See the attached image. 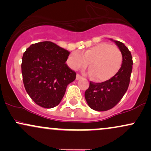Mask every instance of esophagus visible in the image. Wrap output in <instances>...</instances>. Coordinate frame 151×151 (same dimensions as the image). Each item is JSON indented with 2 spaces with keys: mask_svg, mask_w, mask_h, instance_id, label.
I'll return each instance as SVG.
<instances>
[{
  "mask_svg": "<svg viewBox=\"0 0 151 151\" xmlns=\"http://www.w3.org/2000/svg\"><path fill=\"white\" fill-rule=\"evenodd\" d=\"M81 78H82V77H81V75H79V74H77V77H76V79H77V80H79V79H81Z\"/></svg>",
  "mask_w": 151,
  "mask_h": 151,
  "instance_id": "esophagus-1",
  "label": "esophagus"
}]
</instances>
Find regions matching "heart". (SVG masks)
<instances>
[{"instance_id":"1","label":"heart","mask_w":151,"mask_h":151,"mask_svg":"<svg viewBox=\"0 0 151 151\" xmlns=\"http://www.w3.org/2000/svg\"><path fill=\"white\" fill-rule=\"evenodd\" d=\"M89 75L99 82L108 81L120 70L123 63L121 51L106 42H101L86 50L83 55L74 51L67 59V64L74 70L85 68L89 65Z\"/></svg>"}]
</instances>
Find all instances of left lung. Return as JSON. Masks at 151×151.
I'll use <instances>...</instances> for the list:
<instances>
[{
    "instance_id": "obj_1",
    "label": "left lung",
    "mask_w": 151,
    "mask_h": 151,
    "mask_svg": "<svg viewBox=\"0 0 151 151\" xmlns=\"http://www.w3.org/2000/svg\"><path fill=\"white\" fill-rule=\"evenodd\" d=\"M123 56V63L119 72L108 81L101 83L90 81L84 93L88 105L93 110L104 111L115 106L120 101L129 87L132 72L133 60L131 52L124 43L114 40Z\"/></svg>"
}]
</instances>
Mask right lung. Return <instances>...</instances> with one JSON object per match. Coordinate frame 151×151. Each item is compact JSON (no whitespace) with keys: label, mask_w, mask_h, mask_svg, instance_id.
<instances>
[{"label":"right lung","mask_w":151,"mask_h":151,"mask_svg":"<svg viewBox=\"0 0 151 151\" xmlns=\"http://www.w3.org/2000/svg\"><path fill=\"white\" fill-rule=\"evenodd\" d=\"M70 52L50 41L32 44L22 59L24 86L37 105L51 109L58 106L76 72L65 63Z\"/></svg>","instance_id":"1"}]
</instances>
